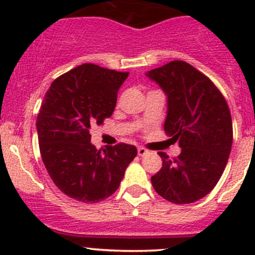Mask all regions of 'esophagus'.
<instances>
[{"instance_id":"34e87169","label":"esophagus","mask_w":255,"mask_h":255,"mask_svg":"<svg viewBox=\"0 0 255 255\" xmlns=\"http://www.w3.org/2000/svg\"><path fill=\"white\" fill-rule=\"evenodd\" d=\"M137 151H138V155H139V156H143V155H145V154L148 153V150H146L145 148H143V146H138Z\"/></svg>"}]
</instances>
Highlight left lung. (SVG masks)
I'll list each match as a JSON object with an SVG mask.
<instances>
[{
  "mask_svg": "<svg viewBox=\"0 0 255 255\" xmlns=\"http://www.w3.org/2000/svg\"><path fill=\"white\" fill-rule=\"evenodd\" d=\"M168 96L164 130L181 153L151 176L154 190L173 204H192L210 194L227 165L233 140L232 117L222 92L189 63L173 60L146 74Z\"/></svg>",
  "mask_w": 255,
  "mask_h": 255,
  "instance_id": "left-lung-1",
  "label": "left lung"
}]
</instances>
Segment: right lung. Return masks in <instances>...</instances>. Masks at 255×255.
<instances>
[{
  "instance_id": "add662e5",
  "label": "right lung",
  "mask_w": 255,
  "mask_h": 255,
  "mask_svg": "<svg viewBox=\"0 0 255 255\" xmlns=\"http://www.w3.org/2000/svg\"><path fill=\"white\" fill-rule=\"evenodd\" d=\"M129 73L82 64L51 82L37 117L42 160L70 199L94 204L111 196L137 155L126 143L97 150L90 129L111 117L117 92Z\"/></svg>"
}]
</instances>
